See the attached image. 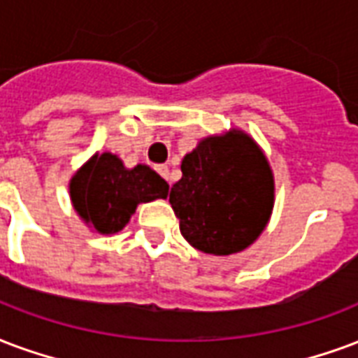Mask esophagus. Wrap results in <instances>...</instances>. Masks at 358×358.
<instances>
[{"instance_id": "1", "label": "esophagus", "mask_w": 358, "mask_h": 358, "mask_svg": "<svg viewBox=\"0 0 358 358\" xmlns=\"http://www.w3.org/2000/svg\"><path fill=\"white\" fill-rule=\"evenodd\" d=\"M157 172L161 174V176H163V178L166 180V182H169V184H172V182H171V171H169V166H165V165L157 166Z\"/></svg>"}]
</instances>
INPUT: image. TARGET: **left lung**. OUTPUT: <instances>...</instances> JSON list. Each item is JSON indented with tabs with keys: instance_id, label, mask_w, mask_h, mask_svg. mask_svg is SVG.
Returning a JSON list of instances; mask_svg holds the SVG:
<instances>
[{
	"instance_id": "obj_1",
	"label": "left lung",
	"mask_w": 358,
	"mask_h": 358,
	"mask_svg": "<svg viewBox=\"0 0 358 358\" xmlns=\"http://www.w3.org/2000/svg\"><path fill=\"white\" fill-rule=\"evenodd\" d=\"M169 201L189 245L227 256L264 231L273 208V174L246 134L210 136L184 157Z\"/></svg>"
}]
</instances>
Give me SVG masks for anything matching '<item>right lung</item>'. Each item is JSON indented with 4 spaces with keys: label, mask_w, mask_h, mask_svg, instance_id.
<instances>
[{
    "label": "right lung",
    "mask_w": 358,
    "mask_h": 358,
    "mask_svg": "<svg viewBox=\"0 0 358 358\" xmlns=\"http://www.w3.org/2000/svg\"><path fill=\"white\" fill-rule=\"evenodd\" d=\"M169 184L150 166L127 171L112 153L94 157L71 178L70 195L79 216L98 233L121 231L138 203L165 199Z\"/></svg>",
    "instance_id": "1"
}]
</instances>
